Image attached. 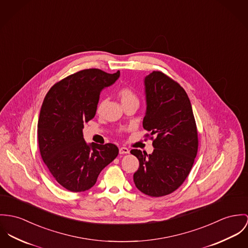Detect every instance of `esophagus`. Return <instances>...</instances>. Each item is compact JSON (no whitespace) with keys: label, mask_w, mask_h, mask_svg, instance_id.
I'll use <instances>...</instances> for the list:
<instances>
[{"label":"esophagus","mask_w":248,"mask_h":248,"mask_svg":"<svg viewBox=\"0 0 248 248\" xmlns=\"http://www.w3.org/2000/svg\"><path fill=\"white\" fill-rule=\"evenodd\" d=\"M119 154L120 155H127V154H130V150L126 147H121L119 148Z\"/></svg>","instance_id":"34e87169"}]
</instances>
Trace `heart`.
<instances>
[{
  "mask_svg": "<svg viewBox=\"0 0 248 248\" xmlns=\"http://www.w3.org/2000/svg\"><path fill=\"white\" fill-rule=\"evenodd\" d=\"M117 95H118L122 105L126 104L128 102H131V101H138V97L135 94V92L129 87H123V88L119 89V91L117 92ZM101 106H102V102L100 101L97 105V111H99L101 109Z\"/></svg>",
  "mask_w": 248,
  "mask_h": 248,
  "instance_id": "heart-1",
  "label": "heart"
}]
</instances>
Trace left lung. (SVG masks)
I'll return each instance as SVG.
<instances>
[{"instance_id": "left-lung-1", "label": "left lung", "mask_w": 248, "mask_h": 248, "mask_svg": "<svg viewBox=\"0 0 248 248\" xmlns=\"http://www.w3.org/2000/svg\"><path fill=\"white\" fill-rule=\"evenodd\" d=\"M147 110L143 128L150 133L152 155L131 154L139 160L135 186L144 194L161 197L176 190L186 179L198 151V133L192 107L180 84L160 71L145 78Z\"/></svg>"}]
</instances>
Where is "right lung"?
<instances>
[{"label":"right lung","instance_id":"obj_1","mask_svg":"<svg viewBox=\"0 0 248 248\" xmlns=\"http://www.w3.org/2000/svg\"><path fill=\"white\" fill-rule=\"evenodd\" d=\"M119 76V71L81 70L57 82L45 95L38 123L40 153L55 180L72 192L91 188L118 155L112 143L88 145L82 129L95 115L100 92Z\"/></svg>","mask_w":248,"mask_h":248}]
</instances>
